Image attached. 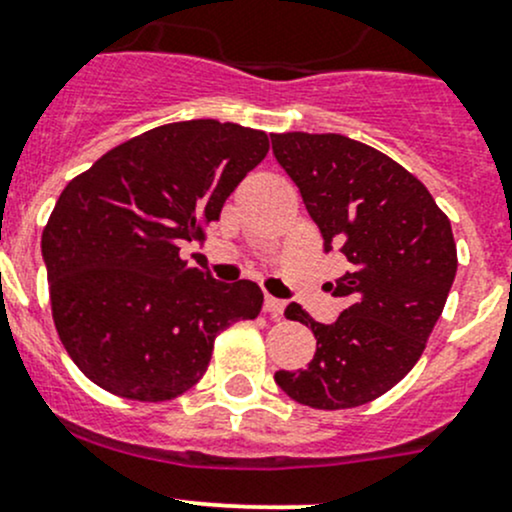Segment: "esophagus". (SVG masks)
<instances>
[{"label": "esophagus", "instance_id": "esophagus-1", "mask_svg": "<svg viewBox=\"0 0 512 512\" xmlns=\"http://www.w3.org/2000/svg\"><path fill=\"white\" fill-rule=\"evenodd\" d=\"M263 310H266L268 315L276 317V320H278V317L283 315V310H285V302L273 298V295H266V300H263Z\"/></svg>", "mask_w": 512, "mask_h": 512}]
</instances>
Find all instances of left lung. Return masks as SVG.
<instances>
[{
    "label": "left lung",
    "instance_id": "obj_1",
    "mask_svg": "<svg viewBox=\"0 0 512 512\" xmlns=\"http://www.w3.org/2000/svg\"><path fill=\"white\" fill-rule=\"evenodd\" d=\"M273 156L298 185L324 251L349 271L329 285L349 307L334 324L298 302L288 320L315 332V359L276 371L293 400L317 410L359 408L403 381L425 351L456 276L447 214L430 190L386 153L342 134H271Z\"/></svg>",
    "mask_w": 512,
    "mask_h": 512
}]
</instances>
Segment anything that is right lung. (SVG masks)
Returning <instances> with one entry per match:
<instances>
[{
    "label": "right lung",
    "mask_w": 512,
    "mask_h": 512,
    "mask_svg": "<svg viewBox=\"0 0 512 512\" xmlns=\"http://www.w3.org/2000/svg\"><path fill=\"white\" fill-rule=\"evenodd\" d=\"M266 153V131L192 119L124 141L65 185L41 251L58 337L92 383L141 403L178 398L217 334L256 320L254 280L219 283L180 249L205 241Z\"/></svg>",
    "instance_id": "add662e5"
}]
</instances>
